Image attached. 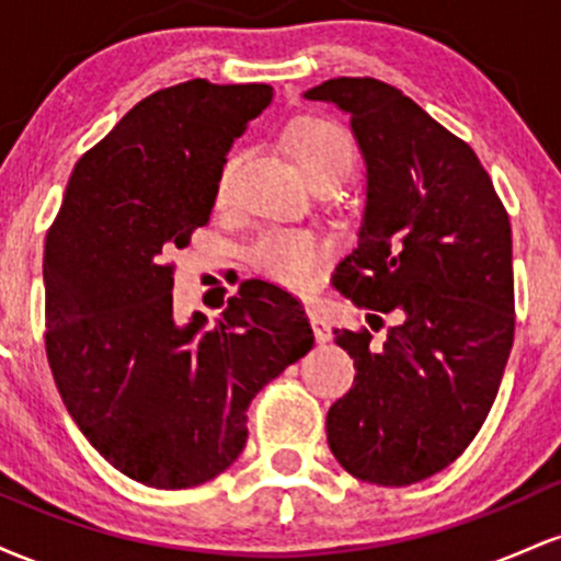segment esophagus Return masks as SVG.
Wrapping results in <instances>:
<instances>
[{"label":"esophagus","instance_id":"obj_1","mask_svg":"<svg viewBox=\"0 0 561 561\" xmlns=\"http://www.w3.org/2000/svg\"><path fill=\"white\" fill-rule=\"evenodd\" d=\"M306 313H308V321H311V327H313V337H317V343H330L332 327H330V321H327L324 311L317 306H308Z\"/></svg>","mask_w":561,"mask_h":561}]
</instances>
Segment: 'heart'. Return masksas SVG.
<instances>
[{
	"instance_id": "b5f03b06",
	"label": "heart",
	"mask_w": 561,
	"mask_h": 561,
	"mask_svg": "<svg viewBox=\"0 0 561 561\" xmlns=\"http://www.w3.org/2000/svg\"><path fill=\"white\" fill-rule=\"evenodd\" d=\"M287 147L300 171L319 182H345L356 163V145L343 126L321 115H300L287 126ZM237 156H231L218 173V197H227L234 176ZM324 253V244L311 231L272 229L253 244V263L268 279L285 287H306Z\"/></svg>"
}]
</instances>
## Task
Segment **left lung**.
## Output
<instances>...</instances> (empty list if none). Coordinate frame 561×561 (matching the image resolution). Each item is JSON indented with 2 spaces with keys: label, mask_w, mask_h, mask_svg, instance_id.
I'll use <instances>...</instances> for the list:
<instances>
[{
  "label": "left lung",
  "mask_w": 561,
  "mask_h": 561,
  "mask_svg": "<svg viewBox=\"0 0 561 561\" xmlns=\"http://www.w3.org/2000/svg\"><path fill=\"white\" fill-rule=\"evenodd\" d=\"M302 96L351 118L366 165L334 287L396 317L382 345L334 330L356 379L330 405L327 443L353 478L411 485L446 469L495 401L514 343L512 227L472 147L396 87L330 79Z\"/></svg>",
  "instance_id": "8db88e82"
}]
</instances>
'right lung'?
Instances as JSON below:
<instances>
[{
    "instance_id": "right-lung-1",
    "label": "right lung",
    "mask_w": 561,
    "mask_h": 561,
    "mask_svg": "<svg viewBox=\"0 0 561 561\" xmlns=\"http://www.w3.org/2000/svg\"><path fill=\"white\" fill-rule=\"evenodd\" d=\"M266 83H176L145 96L76 163L44 242L47 358L102 459L163 491L214 480L248 440V405L306 356L287 289L250 279L208 327L173 317V250L208 224L227 152L272 105Z\"/></svg>"
}]
</instances>
